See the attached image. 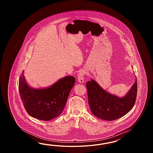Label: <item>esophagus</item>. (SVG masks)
Wrapping results in <instances>:
<instances>
[{
	"label": "esophagus",
	"instance_id": "34e87169",
	"mask_svg": "<svg viewBox=\"0 0 153 153\" xmlns=\"http://www.w3.org/2000/svg\"><path fill=\"white\" fill-rule=\"evenodd\" d=\"M86 74V72L84 70H80L78 74V81L80 83L84 82V75Z\"/></svg>",
	"mask_w": 153,
	"mask_h": 153
}]
</instances>
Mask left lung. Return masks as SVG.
Segmentation results:
<instances>
[{
  "label": "left lung",
  "mask_w": 153,
  "mask_h": 153,
  "mask_svg": "<svg viewBox=\"0 0 153 153\" xmlns=\"http://www.w3.org/2000/svg\"><path fill=\"white\" fill-rule=\"evenodd\" d=\"M86 88L88 102L92 114L102 120L113 121L123 117L132 109L137 94V79L123 97L105 91L93 79L87 82Z\"/></svg>",
  "instance_id": "left-lung-1"
}]
</instances>
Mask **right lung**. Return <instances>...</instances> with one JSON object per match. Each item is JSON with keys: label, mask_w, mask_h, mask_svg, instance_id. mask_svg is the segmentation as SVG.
<instances>
[{"label": "right lung", "mask_w": 153, "mask_h": 153, "mask_svg": "<svg viewBox=\"0 0 153 153\" xmlns=\"http://www.w3.org/2000/svg\"><path fill=\"white\" fill-rule=\"evenodd\" d=\"M23 73L19 79V89L27 112L31 117L42 120H51L59 117L74 86L75 78L66 76L49 88L38 89L27 84Z\"/></svg>", "instance_id": "obj_1"}]
</instances>
